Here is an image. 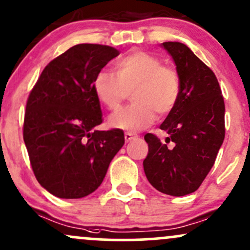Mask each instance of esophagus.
<instances>
[{
  "mask_svg": "<svg viewBox=\"0 0 250 250\" xmlns=\"http://www.w3.org/2000/svg\"><path fill=\"white\" fill-rule=\"evenodd\" d=\"M139 136L136 135V134H133V133H125V142H130L131 140H135V139H138Z\"/></svg>",
  "mask_w": 250,
  "mask_h": 250,
  "instance_id": "esophagus-1",
  "label": "esophagus"
}]
</instances>
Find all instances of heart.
Returning <instances> with one entry per match:
<instances>
[{
    "label": "heart",
    "instance_id": "1",
    "mask_svg": "<svg viewBox=\"0 0 250 250\" xmlns=\"http://www.w3.org/2000/svg\"><path fill=\"white\" fill-rule=\"evenodd\" d=\"M115 72L100 71L94 90L109 110H119L131 91L134 103L114 114L109 125L114 128L139 131L149 127L156 112L172 111L180 95V79L174 67L142 49H134L115 62Z\"/></svg>",
    "mask_w": 250,
    "mask_h": 250
}]
</instances>
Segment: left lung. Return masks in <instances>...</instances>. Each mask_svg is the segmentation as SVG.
I'll return each mask as SVG.
<instances>
[{"label": "left lung", "instance_id": "left-lung-1", "mask_svg": "<svg viewBox=\"0 0 250 250\" xmlns=\"http://www.w3.org/2000/svg\"><path fill=\"white\" fill-rule=\"evenodd\" d=\"M180 79L178 102L161 123L168 134L161 142L148 133L144 169L153 188L169 196H185L201 186L226 135L224 100L215 73L182 42H163Z\"/></svg>", "mask_w": 250, "mask_h": 250}]
</instances>
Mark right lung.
<instances>
[{
    "label": "right lung",
    "mask_w": 250,
    "mask_h": 250,
    "mask_svg": "<svg viewBox=\"0 0 250 250\" xmlns=\"http://www.w3.org/2000/svg\"><path fill=\"white\" fill-rule=\"evenodd\" d=\"M119 54L111 46H73L48 62L28 96L23 141L35 178L53 196L97 190L125 145L122 130H95L103 119L94 79Z\"/></svg>",
    "instance_id": "add662e5"
}]
</instances>
